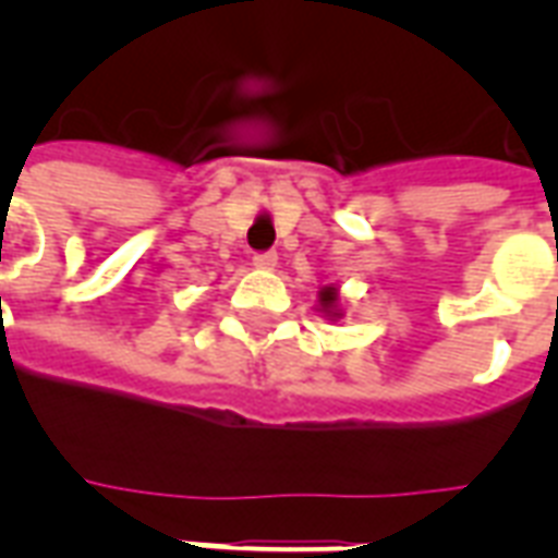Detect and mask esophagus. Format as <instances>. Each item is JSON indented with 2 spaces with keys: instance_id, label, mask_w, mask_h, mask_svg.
<instances>
[{
  "instance_id": "1",
  "label": "esophagus",
  "mask_w": 558,
  "mask_h": 558,
  "mask_svg": "<svg viewBox=\"0 0 558 558\" xmlns=\"http://www.w3.org/2000/svg\"><path fill=\"white\" fill-rule=\"evenodd\" d=\"M254 266H257V269H275V266H278V254L275 252L254 254Z\"/></svg>"
}]
</instances>
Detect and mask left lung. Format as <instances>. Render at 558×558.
<instances>
[{
    "mask_svg": "<svg viewBox=\"0 0 558 558\" xmlns=\"http://www.w3.org/2000/svg\"><path fill=\"white\" fill-rule=\"evenodd\" d=\"M318 301H322L324 313L332 315V318L339 315V310H336V304H339V289H336V287H324L322 295H318Z\"/></svg>",
    "mask_w": 558,
    "mask_h": 558,
    "instance_id": "left-lung-1",
    "label": "left lung"
}]
</instances>
